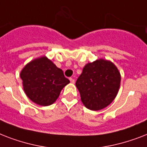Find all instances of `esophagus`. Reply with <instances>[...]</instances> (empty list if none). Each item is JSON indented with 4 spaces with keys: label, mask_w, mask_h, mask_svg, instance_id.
Masks as SVG:
<instances>
[{
    "label": "esophagus",
    "mask_w": 147,
    "mask_h": 147,
    "mask_svg": "<svg viewBox=\"0 0 147 147\" xmlns=\"http://www.w3.org/2000/svg\"><path fill=\"white\" fill-rule=\"evenodd\" d=\"M69 80H70L71 83H72V84H74V83H75V79H73V78H69Z\"/></svg>",
    "instance_id": "obj_1"
}]
</instances>
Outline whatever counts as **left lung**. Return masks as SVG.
Returning a JSON list of instances; mask_svg holds the SVG:
<instances>
[{"instance_id":"1","label":"left lung","mask_w":147,"mask_h":147,"mask_svg":"<svg viewBox=\"0 0 147 147\" xmlns=\"http://www.w3.org/2000/svg\"><path fill=\"white\" fill-rule=\"evenodd\" d=\"M121 78L111 61L100 59L85 65L76 83L83 105L92 111L108 106L118 93Z\"/></svg>"}]
</instances>
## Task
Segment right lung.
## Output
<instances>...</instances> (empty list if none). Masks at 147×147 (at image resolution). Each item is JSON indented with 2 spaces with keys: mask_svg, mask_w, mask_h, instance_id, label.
I'll list each match as a JSON object with an SVG mask.
<instances>
[{
  "mask_svg": "<svg viewBox=\"0 0 147 147\" xmlns=\"http://www.w3.org/2000/svg\"><path fill=\"white\" fill-rule=\"evenodd\" d=\"M20 78L26 96L40 106L53 104L62 88L70 82L62 69L46 56L26 64L20 71Z\"/></svg>",
  "mask_w": 147,
  "mask_h": 147,
  "instance_id": "obj_1",
  "label": "right lung"
}]
</instances>
